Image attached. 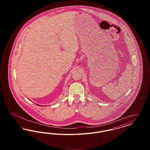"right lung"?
<instances>
[{"label": "right lung", "mask_w": 150, "mask_h": 150, "mask_svg": "<svg viewBox=\"0 0 150 150\" xmlns=\"http://www.w3.org/2000/svg\"><path fill=\"white\" fill-rule=\"evenodd\" d=\"M38 106H39V105H38Z\"/></svg>", "instance_id": "obj_1"}]
</instances>
